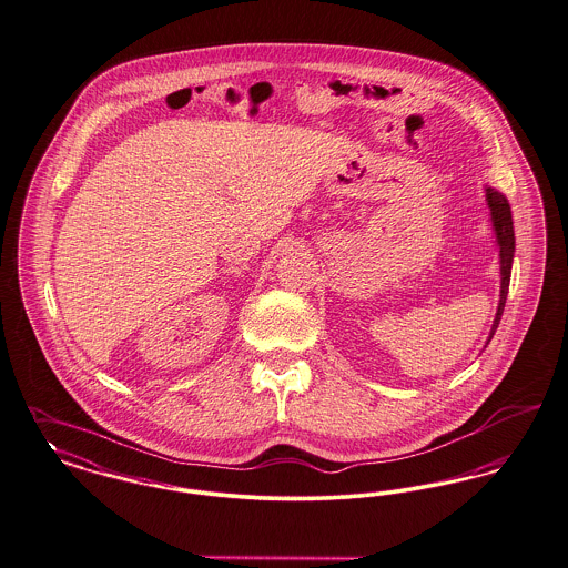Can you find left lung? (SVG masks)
Listing matches in <instances>:
<instances>
[{
    "mask_svg": "<svg viewBox=\"0 0 568 568\" xmlns=\"http://www.w3.org/2000/svg\"><path fill=\"white\" fill-rule=\"evenodd\" d=\"M487 201L491 207V219H494V227L498 235V244H500V272H501V290L500 306L496 313V322L491 328V336L496 333L498 324H500L501 311H504V302L508 294V283H510V266H513V253H515V234H513V219H510V205L504 195L494 189H487ZM489 336V338H491Z\"/></svg>",
    "mask_w": 568,
    "mask_h": 568,
    "instance_id": "left-lung-1",
    "label": "left lung"
}]
</instances>
